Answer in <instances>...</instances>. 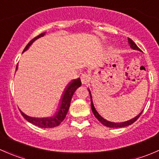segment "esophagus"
Listing matches in <instances>:
<instances>
[{"label": "esophagus", "instance_id": "obj_1", "mask_svg": "<svg viewBox=\"0 0 159 159\" xmlns=\"http://www.w3.org/2000/svg\"><path fill=\"white\" fill-rule=\"evenodd\" d=\"M81 81L83 84H87L90 81V76L87 74H82L81 76Z\"/></svg>", "mask_w": 159, "mask_h": 159}]
</instances>
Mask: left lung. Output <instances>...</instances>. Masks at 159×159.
Wrapping results in <instances>:
<instances>
[{"instance_id": "obj_1", "label": "left lung", "mask_w": 159, "mask_h": 159, "mask_svg": "<svg viewBox=\"0 0 159 159\" xmlns=\"http://www.w3.org/2000/svg\"><path fill=\"white\" fill-rule=\"evenodd\" d=\"M128 40H129V44L130 47H131V48H132L133 50H137V51H141L140 48H139L138 47L137 45H136V44L134 42V41H132V40L130 39V38H128ZM89 92L90 94V97H91V110H92L93 114H94V116L96 117V118H97V119L98 120V121H100V122L102 123V125H105L106 127H108V128H122V127H126V126L131 125V124H133V123H134V121H135L136 120H137L138 118L140 117V115H142V111H141L140 113H139V115H137V116H135L134 118H133L132 119L129 120V121H124V122H111V121H108V120L105 119L104 118H102V117L100 115H99L98 112L96 111L95 108H94V104H93L92 96H91V91H90L89 89Z\"/></svg>"}]
</instances>
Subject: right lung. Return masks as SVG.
<instances>
[{
    "label": "right lung",
    "instance_id": "right-lung-1",
    "mask_svg": "<svg viewBox=\"0 0 159 159\" xmlns=\"http://www.w3.org/2000/svg\"><path fill=\"white\" fill-rule=\"evenodd\" d=\"M45 34V32L44 33H41V34H39L38 36H37L36 38H34V39H32L28 44V45L25 47V48L24 49L23 52H25V51H27L30 45L33 44V42H34L37 39L41 38ZM16 68V70H17ZM81 85V79L79 78H77V79L72 80L71 82L69 83L68 86H67L66 89H65V92L63 94V97H62L60 107H59L58 111L56 113V115L53 117H50V118H34V117H30L28 115H25L23 111H20V113L23 115L24 118L27 120L28 121H29L30 123L33 124L34 125H36L38 127L43 128V129H51V128H54L58 126L63 121V120L65 119V117H66L67 113H68V109H69V107L70 105V101H71L72 96H73L74 93L75 92L77 89L80 87Z\"/></svg>",
    "mask_w": 159,
    "mask_h": 159
}]
</instances>
